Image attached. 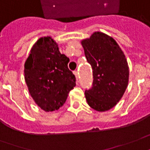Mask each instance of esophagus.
<instances>
[{
	"instance_id": "1",
	"label": "esophagus",
	"mask_w": 150,
	"mask_h": 150,
	"mask_svg": "<svg viewBox=\"0 0 150 150\" xmlns=\"http://www.w3.org/2000/svg\"><path fill=\"white\" fill-rule=\"evenodd\" d=\"M74 75H75V77H76V79L78 80V79H79V72L77 71H74Z\"/></svg>"
}]
</instances>
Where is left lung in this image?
<instances>
[{
    "label": "left lung",
    "mask_w": 150,
    "mask_h": 150,
    "mask_svg": "<svg viewBox=\"0 0 150 150\" xmlns=\"http://www.w3.org/2000/svg\"><path fill=\"white\" fill-rule=\"evenodd\" d=\"M81 44L93 68V87L85 90L87 102L97 111L109 110L120 100L128 84L126 57L114 39L100 31Z\"/></svg>",
    "instance_id": "8db88e82"
}]
</instances>
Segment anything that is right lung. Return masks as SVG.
Here are the masks:
<instances>
[{"mask_svg":"<svg viewBox=\"0 0 150 150\" xmlns=\"http://www.w3.org/2000/svg\"><path fill=\"white\" fill-rule=\"evenodd\" d=\"M69 62L50 36L40 38L32 46L24 64V78L31 97L43 110H57L75 86Z\"/></svg>","mask_w":150,"mask_h":150,"instance_id":"1","label":"right lung"}]
</instances>
